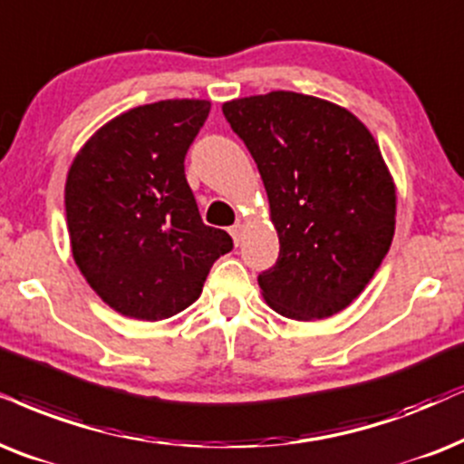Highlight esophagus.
Masks as SVG:
<instances>
[{
	"label": "esophagus",
	"mask_w": 464,
	"mask_h": 464,
	"mask_svg": "<svg viewBox=\"0 0 464 464\" xmlns=\"http://www.w3.org/2000/svg\"><path fill=\"white\" fill-rule=\"evenodd\" d=\"M228 233H231L233 242L239 244V242H242V236H244V225H242V222H237V225H233L231 228H228Z\"/></svg>",
	"instance_id": "obj_1"
}]
</instances>
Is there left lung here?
Listing matches in <instances>:
<instances>
[{
	"mask_svg": "<svg viewBox=\"0 0 464 464\" xmlns=\"http://www.w3.org/2000/svg\"><path fill=\"white\" fill-rule=\"evenodd\" d=\"M255 158L280 242L259 276L267 306L286 319L340 313L371 283L396 225V186L377 140L338 104L269 92L222 104Z\"/></svg>",
	"mask_w": 464,
	"mask_h": 464,
	"instance_id": "1",
	"label": "left lung"
}]
</instances>
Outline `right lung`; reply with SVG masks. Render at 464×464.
<instances>
[{
    "label": "right lung",
    "instance_id": "1",
    "mask_svg": "<svg viewBox=\"0 0 464 464\" xmlns=\"http://www.w3.org/2000/svg\"><path fill=\"white\" fill-rule=\"evenodd\" d=\"M209 101H160L113 117L70 164L66 220L76 267L115 313L160 321L201 295L227 231L203 225L184 158Z\"/></svg>",
    "mask_w": 464,
    "mask_h": 464
}]
</instances>
